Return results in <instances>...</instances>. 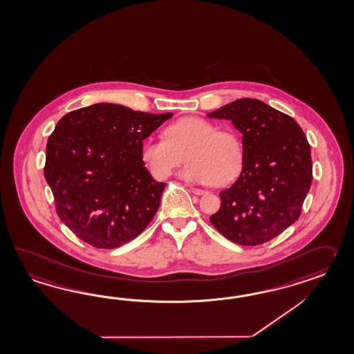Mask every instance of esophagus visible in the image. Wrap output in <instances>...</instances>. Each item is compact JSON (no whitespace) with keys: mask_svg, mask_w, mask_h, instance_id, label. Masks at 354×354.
Returning a JSON list of instances; mask_svg holds the SVG:
<instances>
[{"mask_svg":"<svg viewBox=\"0 0 354 354\" xmlns=\"http://www.w3.org/2000/svg\"><path fill=\"white\" fill-rule=\"evenodd\" d=\"M190 192L193 193V194H196V196H203L206 192L205 190L198 189V188H190Z\"/></svg>","mask_w":354,"mask_h":354,"instance_id":"esophagus-1","label":"esophagus"}]
</instances>
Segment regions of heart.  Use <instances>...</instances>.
<instances>
[{"label":"heart","mask_w":354,"mask_h":354,"mask_svg":"<svg viewBox=\"0 0 354 354\" xmlns=\"http://www.w3.org/2000/svg\"><path fill=\"white\" fill-rule=\"evenodd\" d=\"M165 138L149 136L140 145V160L151 175L166 179L185 158L189 162L180 178L190 183L225 185L239 174L243 145L230 130H217L212 122L188 116L170 124Z\"/></svg>","instance_id":"obj_1"}]
</instances>
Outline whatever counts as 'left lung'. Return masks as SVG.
<instances>
[{
    "mask_svg": "<svg viewBox=\"0 0 354 354\" xmlns=\"http://www.w3.org/2000/svg\"><path fill=\"white\" fill-rule=\"evenodd\" d=\"M207 116L232 121L243 134L241 175L220 193L221 207L209 221L241 245L271 241L302 212L312 183L307 137L293 118L253 98L236 100Z\"/></svg>",
    "mask_w": 354,
    "mask_h": 354,
    "instance_id": "left-lung-1",
    "label": "left lung"
}]
</instances>
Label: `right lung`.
<instances>
[{
  "mask_svg": "<svg viewBox=\"0 0 354 354\" xmlns=\"http://www.w3.org/2000/svg\"><path fill=\"white\" fill-rule=\"evenodd\" d=\"M171 116L95 104L56 124L46 147L44 178L61 221L79 239L118 248L151 223L166 183L148 173L140 145Z\"/></svg>",
  "mask_w": 354,
  "mask_h": 354,
  "instance_id": "obj_1",
  "label": "right lung"
}]
</instances>
